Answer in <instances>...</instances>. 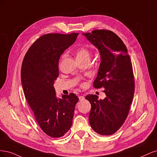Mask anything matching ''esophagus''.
I'll return each instance as SVG.
<instances>
[{
    "mask_svg": "<svg viewBox=\"0 0 157 157\" xmlns=\"http://www.w3.org/2000/svg\"><path fill=\"white\" fill-rule=\"evenodd\" d=\"M79 100L80 101H83V100H85V97H83V96H79Z\"/></svg>",
    "mask_w": 157,
    "mask_h": 157,
    "instance_id": "esophagus-1",
    "label": "esophagus"
}]
</instances>
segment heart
Returning <instances> with one entry per match:
<instances>
[{
	"label": "heart",
	"mask_w": 157,
	"mask_h": 157,
	"mask_svg": "<svg viewBox=\"0 0 157 157\" xmlns=\"http://www.w3.org/2000/svg\"><path fill=\"white\" fill-rule=\"evenodd\" d=\"M75 57L78 60V61H82V60L89 59L90 56V52L89 50L85 47H79L75 50Z\"/></svg>",
	"instance_id": "b5f03b06"
}]
</instances>
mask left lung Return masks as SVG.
I'll list each match as a JSON object with an SVG mask.
<instances>
[{
	"label": "left lung",
	"mask_w": 157,
	"mask_h": 157,
	"mask_svg": "<svg viewBox=\"0 0 157 157\" xmlns=\"http://www.w3.org/2000/svg\"><path fill=\"white\" fill-rule=\"evenodd\" d=\"M83 34L100 52L101 62L93 87H103L106 95L100 100L95 94L86 96L91 104L89 123L97 133L112 135L124 123L133 100L135 85L132 62L126 45L113 32L94 30Z\"/></svg>",
	"instance_id": "8db88e82"
}]
</instances>
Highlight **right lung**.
<instances>
[{
  "instance_id": "add662e5",
  "label": "right lung",
  "mask_w": 157,
  "mask_h": 157,
  "mask_svg": "<svg viewBox=\"0 0 157 157\" xmlns=\"http://www.w3.org/2000/svg\"><path fill=\"white\" fill-rule=\"evenodd\" d=\"M78 34L43 35L30 47L22 63L21 78L25 98L40 128L52 138L62 137L70 130L79 100L74 93L57 98L53 87L59 75L60 55L74 43Z\"/></svg>"
}]
</instances>
